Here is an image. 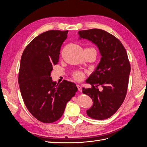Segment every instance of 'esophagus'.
I'll return each instance as SVG.
<instances>
[{
  "label": "esophagus",
  "instance_id": "obj_1",
  "mask_svg": "<svg viewBox=\"0 0 147 147\" xmlns=\"http://www.w3.org/2000/svg\"><path fill=\"white\" fill-rule=\"evenodd\" d=\"M77 88H78V90L80 92H82V87H81V86H80V85H78V84H77Z\"/></svg>",
  "mask_w": 147,
  "mask_h": 147
}]
</instances>
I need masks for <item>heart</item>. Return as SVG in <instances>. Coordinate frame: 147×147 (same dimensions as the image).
Instances as JSON below:
<instances>
[{
    "label": "heart",
    "instance_id": "heart-1",
    "mask_svg": "<svg viewBox=\"0 0 147 147\" xmlns=\"http://www.w3.org/2000/svg\"><path fill=\"white\" fill-rule=\"evenodd\" d=\"M86 49H94L92 48H86ZM74 78L77 80L78 81H81L84 78V74L83 73H82V72H80V71H76V72H74L72 74Z\"/></svg>",
    "mask_w": 147,
    "mask_h": 147
}]
</instances>
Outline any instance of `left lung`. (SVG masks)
<instances>
[{
  "mask_svg": "<svg viewBox=\"0 0 147 147\" xmlns=\"http://www.w3.org/2000/svg\"><path fill=\"white\" fill-rule=\"evenodd\" d=\"M80 39L85 38L98 47L101 59L95 70L86 80L91 88L82 91L91 97L93 105L86 111L95 119H105L115 113L125 99L131 65L126 49L113 35L99 29L78 31ZM98 86H102L100 92Z\"/></svg>",
  "mask_w": 147,
  "mask_h": 147,
  "instance_id": "obj_1",
  "label": "left lung"
}]
</instances>
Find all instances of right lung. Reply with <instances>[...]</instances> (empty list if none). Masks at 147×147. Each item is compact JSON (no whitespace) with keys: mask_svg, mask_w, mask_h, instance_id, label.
<instances>
[{"mask_svg":"<svg viewBox=\"0 0 147 147\" xmlns=\"http://www.w3.org/2000/svg\"><path fill=\"white\" fill-rule=\"evenodd\" d=\"M68 30H51L34 38L21 56L18 83L29 112L38 121L51 123L64 113L66 104L77 91L74 83L53 82V65L59 62L61 45Z\"/></svg>","mask_w":147,"mask_h":147,"instance_id":"add662e5","label":"right lung"}]
</instances>
